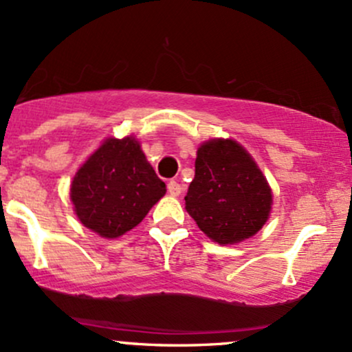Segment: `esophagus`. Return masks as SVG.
Masks as SVG:
<instances>
[{"mask_svg": "<svg viewBox=\"0 0 352 352\" xmlns=\"http://www.w3.org/2000/svg\"><path fill=\"white\" fill-rule=\"evenodd\" d=\"M181 191H183V188H181V184L177 183V181H169L168 183V192L171 196H179Z\"/></svg>", "mask_w": 352, "mask_h": 352, "instance_id": "34e87169", "label": "esophagus"}]
</instances>
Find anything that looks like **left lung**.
<instances>
[{
  "instance_id": "1",
  "label": "left lung",
  "mask_w": 352,
  "mask_h": 352,
  "mask_svg": "<svg viewBox=\"0 0 352 352\" xmlns=\"http://www.w3.org/2000/svg\"><path fill=\"white\" fill-rule=\"evenodd\" d=\"M195 168L184 201L204 234L219 244H234L263 228L271 211V189L243 146L208 141L197 149Z\"/></svg>"
}]
</instances>
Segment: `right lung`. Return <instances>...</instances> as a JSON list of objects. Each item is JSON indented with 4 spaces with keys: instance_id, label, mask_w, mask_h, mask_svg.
<instances>
[{
    "instance_id": "obj_1",
    "label": "right lung",
    "mask_w": 352,
    "mask_h": 352,
    "mask_svg": "<svg viewBox=\"0 0 352 352\" xmlns=\"http://www.w3.org/2000/svg\"><path fill=\"white\" fill-rule=\"evenodd\" d=\"M166 184L133 138L106 140L71 184L78 218L102 238H118L143 221Z\"/></svg>"
}]
</instances>
